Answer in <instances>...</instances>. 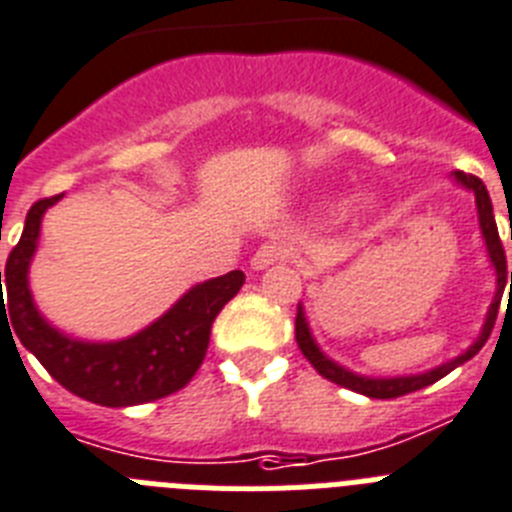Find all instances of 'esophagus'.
<instances>
[{
	"label": "esophagus",
	"instance_id": "1",
	"mask_svg": "<svg viewBox=\"0 0 512 512\" xmlns=\"http://www.w3.org/2000/svg\"><path fill=\"white\" fill-rule=\"evenodd\" d=\"M286 257H289V252H286L281 244H260V247L255 249V255H252V268L265 270L270 268V265L286 260Z\"/></svg>",
	"mask_w": 512,
	"mask_h": 512
}]
</instances>
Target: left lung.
<instances>
[{
  "label": "left lung",
  "mask_w": 512,
  "mask_h": 512,
  "mask_svg": "<svg viewBox=\"0 0 512 512\" xmlns=\"http://www.w3.org/2000/svg\"><path fill=\"white\" fill-rule=\"evenodd\" d=\"M453 182L461 184L463 190L474 192V203H476V218H479V231H482L484 247H487V257L489 265L495 268V278H497V291L495 299L489 304L487 317H484V325L479 330V336L476 341L468 346L463 354H458L455 359H448V362L437 364V367L427 369V372H416V375H395V377H372V375H359L354 369L343 367L341 362H336L333 356H328L325 351L320 349V343L315 341L312 336V328H309L307 312H304V304L299 302L296 307V343H299V349L302 354L307 356V362L320 372L325 380L336 382L341 388H349L354 393H362L367 398H398V395L414 393V390H422L432 382L442 380L445 375H450L455 367H461L463 362H468L471 356H476L482 351V346L487 343L489 333L495 328L497 320V309H500V299H502V289H505V283H508V263H505V249H502L500 234H497V223H495V213H492V200H489L487 187L482 184V179H476L471 174H463V171H453ZM510 286H512V273H510Z\"/></svg>",
  "instance_id": "8db88e82"
}]
</instances>
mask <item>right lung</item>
I'll return each instance as SVG.
<instances>
[{"label": "right lung", "mask_w": 512, "mask_h": 512, "mask_svg": "<svg viewBox=\"0 0 512 512\" xmlns=\"http://www.w3.org/2000/svg\"><path fill=\"white\" fill-rule=\"evenodd\" d=\"M62 195L38 200L25 216L20 242L7 257L0 273V304L7 311L12 330L25 349L44 364L59 385L98 406H137L158 401L182 390L195 377L210 343V328L223 304L239 294L244 283L242 270L210 278L184 291L158 320L119 341H83L54 328L38 312L30 294V263L38 249L44 213L57 205ZM7 325V328H10ZM10 330V333H12Z\"/></svg>", "instance_id": "1"}]
</instances>
